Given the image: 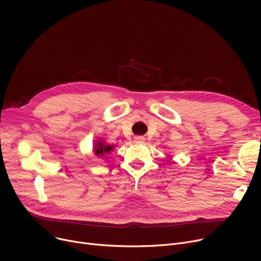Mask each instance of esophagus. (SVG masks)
Masks as SVG:
<instances>
[{
	"label": "esophagus",
	"mask_w": 261,
	"mask_h": 261,
	"mask_svg": "<svg viewBox=\"0 0 261 261\" xmlns=\"http://www.w3.org/2000/svg\"><path fill=\"white\" fill-rule=\"evenodd\" d=\"M145 138L144 136H135L134 138V143L135 144H140V145H142V144H144L145 143Z\"/></svg>",
	"instance_id": "1"
}]
</instances>
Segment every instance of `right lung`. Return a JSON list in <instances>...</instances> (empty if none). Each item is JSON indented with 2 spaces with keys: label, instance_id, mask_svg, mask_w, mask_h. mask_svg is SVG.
Instances as JSON below:
<instances>
[{
  "label": "right lung",
  "instance_id": "1",
  "mask_svg": "<svg viewBox=\"0 0 261 261\" xmlns=\"http://www.w3.org/2000/svg\"><path fill=\"white\" fill-rule=\"evenodd\" d=\"M115 148V145L107 144L102 139L98 138L93 144V153L97 158H103L111 153Z\"/></svg>",
  "mask_w": 261,
  "mask_h": 261
}]
</instances>
